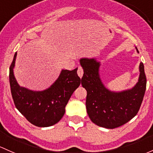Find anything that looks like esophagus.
<instances>
[{
    "label": "esophagus",
    "mask_w": 153,
    "mask_h": 153,
    "mask_svg": "<svg viewBox=\"0 0 153 153\" xmlns=\"http://www.w3.org/2000/svg\"><path fill=\"white\" fill-rule=\"evenodd\" d=\"M78 76L80 77V78H82L83 77V68L81 67V66H79V67H78Z\"/></svg>",
    "instance_id": "esophagus-1"
}]
</instances>
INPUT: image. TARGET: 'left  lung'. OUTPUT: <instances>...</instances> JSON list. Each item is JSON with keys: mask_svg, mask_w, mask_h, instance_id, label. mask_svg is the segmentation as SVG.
Returning a JSON list of instances; mask_svg holds the SVG:
<instances>
[{"mask_svg": "<svg viewBox=\"0 0 153 153\" xmlns=\"http://www.w3.org/2000/svg\"><path fill=\"white\" fill-rule=\"evenodd\" d=\"M136 51L139 53L137 48ZM83 70L81 84L87 91L86 107L93 123L100 127L114 129L129 122L139 111L147 85L144 64H139L138 82L131 89L120 91L105 87L100 76V62L97 59L81 58Z\"/></svg>", "mask_w": 153, "mask_h": 153, "instance_id": "obj_1", "label": "left lung"}]
</instances>
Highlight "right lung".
I'll return each instance as SVG.
<instances>
[{
    "mask_svg": "<svg viewBox=\"0 0 153 153\" xmlns=\"http://www.w3.org/2000/svg\"><path fill=\"white\" fill-rule=\"evenodd\" d=\"M17 53L9 68V83L14 105L30 123L37 127H50L59 123L72 93L81 84L75 70H62L59 78L48 89L33 91L20 86L14 75Z\"/></svg>",
    "mask_w": 153,
    "mask_h": 153,
    "instance_id": "obj_1",
    "label": "right lung"
}]
</instances>
